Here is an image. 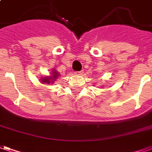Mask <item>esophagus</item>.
<instances>
[{
	"label": "esophagus",
	"instance_id": "obj_1",
	"mask_svg": "<svg viewBox=\"0 0 152 152\" xmlns=\"http://www.w3.org/2000/svg\"><path fill=\"white\" fill-rule=\"evenodd\" d=\"M83 71H80V72H76L75 73V74H76V75H79V76H80V75H82L83 74Z\"/></svg>",
	"mask_w": 152,
	"mask_h": 152
}]
</instances>
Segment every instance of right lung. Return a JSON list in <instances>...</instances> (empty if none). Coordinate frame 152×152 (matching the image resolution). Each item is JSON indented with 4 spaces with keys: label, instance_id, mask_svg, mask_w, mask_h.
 <instances>
[{
    "label": "right lung",
    "instance_id": "add662e5",
    "mask_svg": "<svg viewBox=\"0 0 152 152\" xmlns=\"http://www.w3.org/2000/svg\"><path fill=\"white\" fill-rule=\"evenodd\" d=\"M58 76L59 73L54 68L52 70L50 76H42L40 77V80L42 84H53L54 81H56V80L58 78Z\"/></svg>",
    "mask_w": 152,
    "mask_h": 152
}]
</instances>
